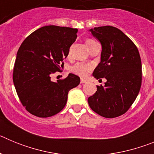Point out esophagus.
Wrapping results in <instances>:
<instances>
[{
  "label": "esophagus",
  "mask_w": 154,
  "mask_h": 154,
  "mask_svg": "<svg viewBox=\"0 0 154 154\" xmlns=\"http://www.w3.org/2000/svg\"><path fill=\"white\" fill-rule=\"evenodd\" d=\"M80 82H81L82 84V83H85V82H87V80L86 79H81V80H80Z\"/></svg>",
  "instance_id": "esophagus-1"
}]
</instances>
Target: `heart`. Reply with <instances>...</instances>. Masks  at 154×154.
<instances>
[{"instance_id":"b5f03b06","label":"heart","mask_w":154,"mask_h":154,"mask_svg":"<svg viewBox=\"0 0 154 154\" xmlns=\"http://www.w3.org/2000/svg\"><path fill=\"white\" fill-rule=\"evenodd\" d=\"M94 42H96V41L93 40V39H88L86 41L87 46ZM92 68H93V66L91 64H85L82 63V62H78L75 65H73L72 68V71L74 73H75V74L79 75L85 77L92 70Z\"/></svg>"}]
</instances>
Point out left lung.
Segmentation results:
<instances>
[{"instance_id":"left-lung-1","label":"left lung","mask_w":154,"mask_h":154,"mask_svg":"<svg viewBox=\"0 0 154 154\" xmlns=\"http://www.w3.org/2000/svg\"><path fill=\"white\" fill-rule=\"evenodd\" d=\"M102 45L101 62L92 75L105 78V85L88 99L90 108L106 118L123 115L137 99L142 83V64L135 44L123 31L112 26L89 30Z\"/></svg>"}]
</instances>
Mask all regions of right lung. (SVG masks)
Listing matches in <instances>:
<instances>
[{"mask_svg":"<svg viewBox=\"0 0 154 154\" xmlns=\"http://www.w3.org/2000/svg\"><path fill=\"white\" fill-rule=\"evenodd\" d=\"M77 28L48 25L28 35L19 48L13 70V82L23 106L38 117H49L63 109L69 90L80 83L70 74L55 82L51 74L64 65Z\"/></svg>","mask_w":154,"mask_h":154,"instance_id":"right-lung-1","label":"right lung"}]
</instances>
